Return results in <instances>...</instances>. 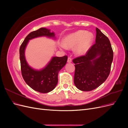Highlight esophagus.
<instances>
[{
	"instance_id": "esophagus-1",
	"label": "esophagus",
	"mask_w": 128,
	"mask_h": 128,
	"mask_svg": "<svg viewBox=\"0 0 128 128\" xmlns=\"http://www.w3.org/2000/svg\"><path fill=\"white\" fill-rule=\"evenodd\" d=\"M67 62L68 63H70L72 62V59L70 57H68V60H67Z\"/></svg>"
}]
</instances>
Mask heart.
Listing matches in <instances>:
<instances>
[{"label": "heart", "mask_w": 128, "mask_h": 128, "mask_svg": "<svg viewBox=\"0 0 128 128\" xmlns=\"http://www.w3.org/2000/svg\"><path fill=\"white\" fill-rule=\"evenodd\" d=\"M94 36L91 32L86 30H78L72 34H69L64 38V42L60 44L63 48L75 47V51L79 55L86 54L94 40Z\"/></svg>", "instance_id": "1"}]
</instances>
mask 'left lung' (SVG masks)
Returning <instances> with one entry per match:
<instances>
[{
  "instance_id": "8db88e82",
  "label": "left lung",
  "mask_w": 128,
  "mask_h": 128,
  "mask_svg": "<svg viewBox=\"0 0 128 128\" xmlns=\"http://www.w3.org/2000/svg\"><path fill=\"white\" fill-rule=\"evenodd\" d=\"M113 51L108 37L96 28V43L85 56L73 59L74 82L80 90L90 91L99 87L110 75Z\"/></svg>"
}]
</instances>
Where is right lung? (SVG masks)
Here are the masks:
<instances>
[{"instance_id": "right-lung-1", "label": "right lung", "mask_w": 128, "mask_h": 128, "mask_svg": "<svg viewBox=\"0 0 128 128\" xmlns=\"http://www.w3.org/2000/svg\"><path fill=\"white\" fill-rule=\"evenodd\" d=\"M42 36L55 38V34L45 28H41L30 32L20 48V60L22 75L26 83L34 91L45 94L56 88L58 82V72L66 64L68 57L67 56H53L46 67L40 70L30 67L25 58L26 48L29 40Z\"/></svg>"}]
</instances>
